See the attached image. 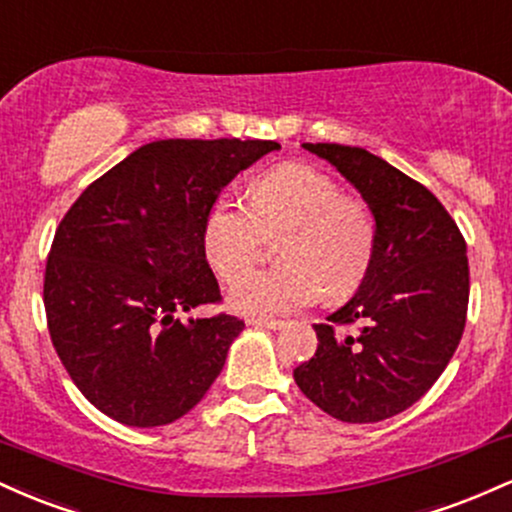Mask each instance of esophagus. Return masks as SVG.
I'll return each instance as SVG.
<instances>
[{"mask_svg":"<svg viewBox=\"0 0 512 512\" xmlns=\"http://www.w3.org/2000/svg\"><path fill=\"white\" fill-rule=\"evenodd\" d=\"M248 325L262 327V330H281L286 325L284 320H269V317H250Z\"/></svg>","mask_w":512,"mask_h":512,"instance_id":"1","label":"esophagus"}]
</instances>
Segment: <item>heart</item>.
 <instances>
[{
  "instance_id": "1",
  "label": "heart",
  "mask_w": 512,
  "mask_h": 512,
  "mask_svg": "<svg viewBox=\"0 0 512 512\" xmlns=\"http://www.w3.org/2000/svg\"><path fill=\"white\" fill-rule=\"evenodd\" d=\"M279 232L280 267L244 275L263 236ZM202 248L223 281L244 275L228 289L233 310L284 315L320 293L344 301L361 289L378 252V226L368 204L342 192L332 175L308 163H281L252 182L250 204L226 197L211 207Z\"/></svg>"
}]
</instances>
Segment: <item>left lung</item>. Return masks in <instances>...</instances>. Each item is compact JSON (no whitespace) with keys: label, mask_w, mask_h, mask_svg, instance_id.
Returning a JSON list of instances; mask_svg holds the SVG:
<instances>
[{"label":"left lung","mask_w":512,"mask_h":512,"mask_svg":"<svg viewBox=\"0 0 512 512\" xmlns=\"http://www.w3.org/2000/svg\"><path fill=\"white\" fill-rule=\"evenodd\" d=\"M303 146L366 199L378 252L354 298L315 325V356L293 378L334 419L375 424L419 402L455 354L467 322V243L438 197L380 156L358 146Z\"/></svg>","instance_id":"obj_1"}]
</instances>
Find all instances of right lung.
Masks as SVG:
<instances>
[{
	"label": "right lung",
	"instance_id": "1",
	"mask_svg": "<svg viewBox=\"0 0 512 512\" xmlns=\"http://www.w3.org/2000/svg\"><path fill=\"white\" fill-rule=\"evenodd\" d=\"M264 139H161L93 180L55 231L43 301L52 346L81 395L125 426H166L207 395L245 322L219 313L204 221Z\"/></svg>",
	"mask_w": 512,
	"mask_h": 512
}]
</instances>
